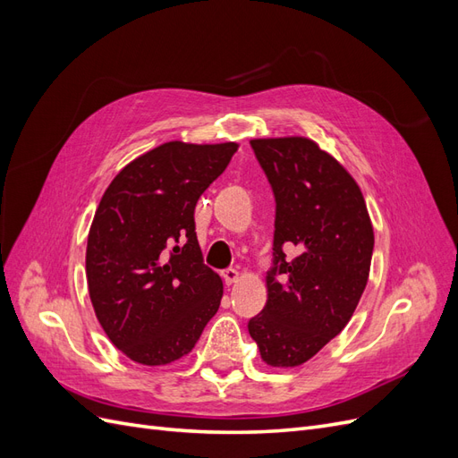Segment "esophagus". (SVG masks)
I'll return each instance as SVG.
<instances>
[{
    "instance_id": "obj_1",
    "label": "esophagus",
    "mask_w": 458,
    "mask_h": 458,
    "mask_svg": "<svg viewBox=\"0 0 458 458\" xmlns=\"http://www.w3.org/2000/svg\"><path fill=\"white\" fill-rule=\"evenodd\" d=\"M221 276H224V283L227 286H231L233 283L239 281V271L237 269H225V271H221Z\"/></svg>"
}]
</instances>
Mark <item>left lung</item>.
Listing matches in <instances>:
<instances>
[{
    "mask_svg": "<svg viewBox=\"0 0 458 458\" xmlns=\"http://www.w3.org/2000/svg\"><path fill=\"white\" fill-rule=\"evenodd\" d=\"M250 145L276 210L267 303L248 332L269 367H298L350 323L369 281L374 231L355 179L315 141L267 137Z\"/></svg>",
    "mask_w": 458,
    "mask_h": 458,
    "instance_id": "obj_1",
    "label": "left lung"
}]
</instances>
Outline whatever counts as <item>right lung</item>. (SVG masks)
I'll use <instances>...</instances> for the list:
<instances>
[{"mask_svg":"<svg viewBox=\"0 0 458 458\" xmlns=\"http://www.w3.org/2000/svg\"><path fill=\"white\" fill-rule=\"evenodd\" d=\"M237 148L164 143L105 191L88 234V288L108 340L135 363L182 359L217 313L224 283L202 263L195 206Z\"/></svg>","mask_w":458,"mask_h":458,"instance_id":"1","label":"right lung"}]
</instances>
